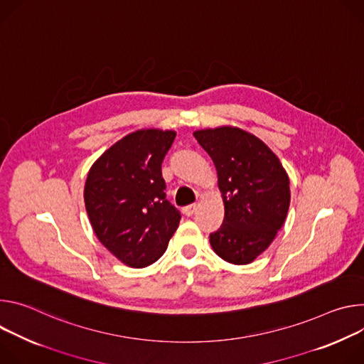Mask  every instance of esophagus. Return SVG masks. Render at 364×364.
Segmentation results:
<instances>
[{
  "label": "esophagus",
  "mask_w": 364,
  "mask_h": 364,
  "mask_svg": "<svg viewBox=\"0 0 364 364\" xmlns=\"http://www.w3.org/2000/svg\"><path fill=\"white\" fill-rule=\"evenodd\" d=\"M195 210H196V204H191V205H186V207H183V214L186 215V217H191L193 213H195Z\"/></svg>",
  "instance_id": "obj_1"
}]
</instances>
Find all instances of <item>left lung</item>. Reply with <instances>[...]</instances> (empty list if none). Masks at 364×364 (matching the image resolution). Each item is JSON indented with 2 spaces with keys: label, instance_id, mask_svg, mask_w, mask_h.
Returning a JSON list of instances; mask_svg holds the SVG:
<instances>
[{
  "label": "left lung",
  "instance_id": "left-lung-1",
  "mask_svg": "<svg viewBox=\"0 0 364 364\" xmlns=\"http://www.w3.org/2000/svg\"><path fill=\"white\" fill-rule=\"evenodd\" d=\"M193 137L214 161L224 200V221L210 234V243L228 263H252L285 223L288 173L260 139L241 129L198 130Z\"/></svg>",
  "mask_w": 364,
  "mask_h": 364
}]
</instances>
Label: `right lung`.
Here are the masks:
<instances>
[{"label":"right lung","mask_w":364,"mask_h":364,"mask_svg":"<svg viewBox=\"0 0 364 364\" xmlns=\"http://www.w3.org/2000/svg\"><path fill=\"white\" fill-rule=\"evenodd\" d=\"M175 137L172 130H137L90 169L84 199L94 232L130 267L154 263L179 225L181 213L166 199L161 178V161Z\"/></svg>","instance_id":"1"}]
</instances>
